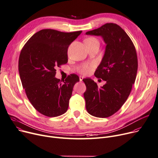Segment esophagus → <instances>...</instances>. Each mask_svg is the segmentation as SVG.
Listing matches in <instances>:
<instances>
[{
    "label": "esophagus",
    "mask_w": 158,
    "mask_h": 158,
    "mask_svg": "<svg viewBox=\"0 0 158 158\" xmlns=\"http://www.w3.org/2000/svg\"><path fill=\"white\" fill-rule=\"evenodd\" d=\"M83 79V77H82V76H80V81H81Z\"/></svg>",
    "instance_id": "obj_1"
}]
</instances>
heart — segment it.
Masks as SVG:
<instances>
[{
    "instance_id": "heart-1",
    "label": "heart",
    "mask_w": 158,
    "mask_h": 158,
    "mask_svg": "<svg viewBox=\"0 0 158 158\" xmlns=\"http://www.w3.org/2000/svg\"><path fill=\"white\" fill-rule=\"evenodd\" d=\"M95 43H98L99 44L98 40L94 38V37H89L85 40V44H92ZM93 65L92 64H89V65H84L80 67L78 69V71L81 73L82 74H88L92 71L93 68Z\"/></svg>"
}]
</instances>
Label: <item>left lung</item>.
<instances>
[{
  "label": "left lung",
  "mask_w": 158,
  "mask_h": 158,
  "mask_svg": "<svg viewBox=\"0 0 158 158\" xmlns=\"http://www.w3.org/2000/svg\"><path fill=\"white\" fill-rule=\"evenodd\" d=\"M87 35L102 36L106 51L94 75L106 81L101 88L90 78L83 79L88 113L98 118H107L116 113L127 100L135 83L138 68L135 47L127 33L117 24L106 23Z\"/></svg>",
  "instance_id": "8db88e82"
}]
</instances>
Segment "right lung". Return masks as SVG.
<instances>
[{
    "label": "right lung",
    "instance_id": "right-lung-1",
    "mask_svg": "<svg viewBox=\"0 0 158 158\" xmlns=\"http://www.w3.org/2000/svg\"><path fill=\"white\" fill-rule=\"evenodd\" d=\"M82 31L62 32L44 29L22 48L19 73L27 98L36 110L48 117L66 112L78 75L71 74L61 83L55 78L56 68L68 63V48Z\"/></svg>",
    "mask_w": 158,
    "mask_h": 158
}]
</instances>
